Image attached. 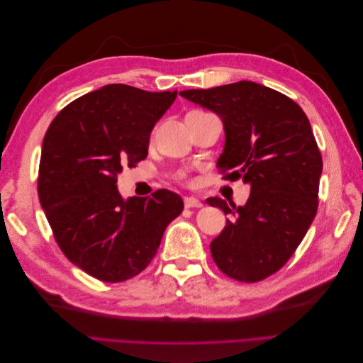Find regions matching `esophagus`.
I'll return each instance as SVG.
<instances>
[{
	"label": "esophagus",
	"mask_w": 363,
	"mask_h": 363,
	"mask_svg": "<svg viewBox=\"0 0 363 363\" xmlns=\"http://www.w3.org/2000/svg\"><path fill=\"white\" fill-rule=\"evenodd\" d=\"M201 201L199 199H195V196H186L184 199V207L186 208H192V207H201Z\"/></svg>",
	"instance_id": "obj_1"
}]
</instances>
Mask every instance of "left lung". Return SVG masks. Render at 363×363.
I'll return each instance as SVG.
<instances>
[{
	"label": "left lung",
	"mask_w": 363,
	"mask_h": 363,
	"mask_svg": "<svg viewBox=\"0 0 363 363\" xmlns=\"http://www.w3.org/2000/svg\"><path fill=\"white\" fill-rule=\"evenodd\" d=\"M180 95L223 119L218 168L223 179L251 186L245 206L206 200L230 215L211 244L216 267L239 281L267 279L291 259L316 215L323 157L309 119L289 96L255 82Z\"/></svg>",
	"instance_id": "left-lung-1"
}]
</instances>
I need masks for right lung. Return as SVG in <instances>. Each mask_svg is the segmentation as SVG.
I'll list each match as a JSON object with an SVG mask.
<instances>
[{
  "instance_id": "add662e5",
  "label": "right lung",
  "mask_w": 363,
  "mask_h": 363,
  "mask_svg": "<svg viewBox=\"0 0 363 363\" xmlns=\"http://www.w3.org/2000/svg\"><path fill=\"white\" fill-rule=\"evenodd\" d=\"M175 96L107 84L63 107L43 138L42 208L63 255L98 280L118 283L144 271L183 211L182 196L168 189L128 200L116 189L123 167L147 157L151 130Z\"/></svg>"
}]
</instances>
